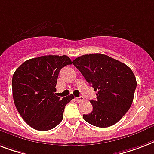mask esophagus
I'll return each instance as SVG.
<instances>
[{
    "label": "esophagus",
    "mask_w": 154,
    "mask_h": 154,
    "mask_svg": "<svg viewBox=\"0 0 154 154\" xmlns=\"http://www.w3.org/2000/svg\"><path fill=\"white\" fill-rule=\"evenodd\" d=\"M75 100L77 101V102H78V103H80V102H81V101L84 100V97H76V98H75Z\"/></svg>",
    "instance_id": "34e87169"
}]
</instances>
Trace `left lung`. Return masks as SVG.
<instances>
[{
	"label": "left lung",
	"mask_w": 154,
	"mask_h": 154,
	"mask_svg": "<svg viewBox=\"0 0 154 154\" xmlns=\"http://www.w3.org/2000/svg\"><path fill=\"white\" fill-rule=\"evenodd\" d=\"M73 64L98 91L97 99L90 100L92 112L84 115V119L98 127L116 124L133 102L137 81L131 68L103 54H85L73 60Z\"/></svg>",
	"instance_id": "left-lung-1"
}]
</instances>
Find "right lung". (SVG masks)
Segmentation results:
<instances>
[{
	"label": "right lung",
	"mask_w": 154,
	"mask_h": 154,
	"mask_svg": "<svg viewBox=\"0 0 154 154\" xmlns=\"http://www.w3.org/2000/svg\"><path fill=\"white\" fill-rule=\"evenodd\" d=\"M72 64L66 55H45L24 62L12 77V95L16 109L34 129L49 131L63 119L65 107L74 97H57L56 84L61 69Z\"/></svg>",
	"instance_id": "add662e5"
}]
</instances>
